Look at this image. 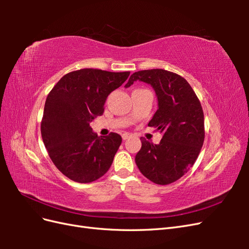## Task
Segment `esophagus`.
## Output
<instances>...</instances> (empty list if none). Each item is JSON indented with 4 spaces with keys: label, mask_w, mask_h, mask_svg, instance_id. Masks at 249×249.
<instances>
[{
    "label": "esophagus",
    "mask_w": 249,
    "mask_h": 249,
    "mask_svg": "<svg viewBox=\"0 0 249 249\" xmlns=\"http://www.w3.org/2000/svg\"><path fill=\"white\" fill-rule=\"evenodd\" d=\"M130 137H131V135H130V134H126V133H124V134L123 135V139H124V140L129 139Z\"/></svg>",
    "instance_id": "1"
}]
</instances>
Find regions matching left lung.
Listing matches in <instances>:
<instances>
[{"mask_svg":"<svg viewBox=\"0 0 249 249\" xmlns=\"http://www.w3.org/2000/svg\"><path fill=\"white\" fill-rule=\"evenodd\" d=\"M144 82L156 92L158 110L148 125L163 134L159 144L141 138L135 162L153 183L168 185L193 166L205 140V120L199 100L183 77L165 70L134 72L125 84Z\"/></svg>","mask_w":249,"mask_h":249,"instance_id":"left-lung-1","label":"left lung"}]
</instances>
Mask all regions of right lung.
<instances>
[{
	"label": "right lung",
	"mask_w": 249,
	"mask_h": 249,
	"mask_svg": "<svg viewBox=\"0 0 249 249\" xmlns=\"http://www.w3.org/2000/svg\"><path fill=\"white\" fill-rule=\"evenodd\" d=\"M129 76L130 71L79 70L66 73L49 93L42 140L55 166L74 182L91 183L109 170L122 136L99 137L90 123L103 114L108 95Z\"/></svg>",
	"instance_id": "1"
}]
</instances>
